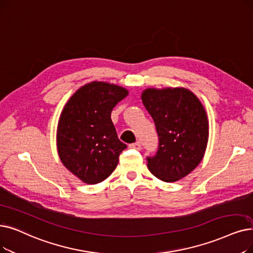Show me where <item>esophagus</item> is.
Here are the masks:
<instances>
[{"label": "esophagus", "mask_w": 253, "mask_h": 253, "mask_svg": "<svg viewBox=\"0 0 253 253\" xmlns=\"http://www.w3.org/2000/svg\"><path fill=\"white\" fill-rule=\"evenodd\" d=\"M131 149H135V150H140V144L139 142L137 141V142H134V144H131L130 146H129Z\"/></svg>", "instance_id": "1"}]
</instances>
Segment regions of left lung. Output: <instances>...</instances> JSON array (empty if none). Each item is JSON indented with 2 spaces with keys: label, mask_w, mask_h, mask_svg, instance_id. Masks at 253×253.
Instances as JSON below:
<instances>
[{
  "label": "left lung",
  "mask_w": 253,
  "mask_h": 253,
  "mask_svg": "<svg viewBox=\"0 0 253 253\" xmlns=\"http://www.w3.org/2000/svg\"><path fill=\"white\" fill-rule=\"evenodd\" d=\"M142 104L155 123L159 148L148 157V169L163 182H177L203 160L209 140V120L196 95L183 86L147 87Z\"/></svg>",
  "instance_id": "8db88e82"
}]
</instances>
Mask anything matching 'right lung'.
Wrapping results in <instances>:
<instances>
[{"instance_id":"right-lung-1","label":"right lung","mask_w":253,"mask_h":253,"mask_svg":"<svg viewBox=\"0 0 253 253\" xmlns=\"http://www.w3.org/2000/svg\"><path fill=\"white\" fill-rule=\"evenodd\" d=\"M129 94L123 86L91 82L65 103L57 127V150L63 166L82 182L104 181L116 169L126 145L118 138L113 108Z\"/></svg>"}]
</instances>
